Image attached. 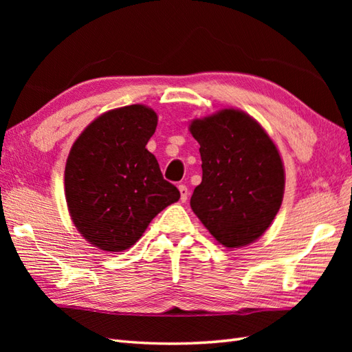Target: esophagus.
<instances>
[{"instance_id":"1","label":"esophagus","mask_w":352,"mask_h":352,"mask_svg":"<svg viewBox=\"0 0 352 352\" xmlns=\"http://www.w3.org/2000/svg\"><path fill=\"white\" fill-rule=\"evenodd\" d=\"M178 190H180L182 201H183V203H186V201H188V198H189V189H188V186H186V184H180V186H178Z\"/></svg>"}]
</instances>
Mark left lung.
<instances>
[{
  "label": "left lung",
  "mask_w": 352,
  "mask_h": 352,
  "mask_svg": "<svg viewBox=\"0 0 352 352\" xmlns=\"http://www.w3.org/2000/svg\"><path fill=\"white\" fill-rule=\"evenodd\" d=\"M198 140L203 182L190 207L226 248L252 243L271 226L284 193L278 149L241 110L226 109L190 124Z\"/></svg>",
  "instance_id": "left-lung-1"
}]
</instances>
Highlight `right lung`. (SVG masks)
I'll use <instances>...</instances> for the list:
<instances>
[{
	"label": "right lung",
	"mask_w": 352,
	"mask_h": 352,
	"mask_svg": "<svg viewBox=\"0 0 352 352\" xmlns=\"http://www.w3.org/2000/svg\"><path fill=\"white\" fill-rule=\"evenodd\" d=\"M155 126V111L133 104L96 118L71 148L66 203L74 226L102 251L130 248L163 208L180 199L145 148Z\"/></svg>",
	"instance_id": "1"
}]
</instances>
